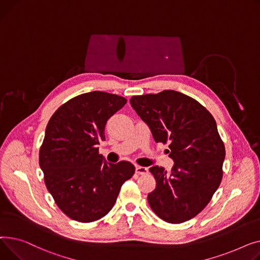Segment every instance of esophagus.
Here are the masks:
<instances>
[{
    "instance_id": "obj_1",
    "label": "esophagus",
    "mask_w": 260,
    "mask_h": 260,
    "mask_svg": "<svg viewBox=\"0 0 260 260\" xmlns=\"http://www.w3.org/2000/svg\"><path fill=\"white\" fill-rule=\"evenodd\" d=\"M135 172H136L137 174L145 175V174H147V173H148V169H147V168H145V167H140V166H137V167H135Z\"/></svg>"
}]
</instances>
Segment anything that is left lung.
<instances>
[{
    "mask_svg": "<svg viewBox=\"0 0 260 260\" xmlns=\"http://www.w3.org/2000/svg\"><path fill=\"white\" fill-rule=\"evenodd\" d=\"M132 108L148 125L156 143H168L174 166L149 171L156 180L148 203L170 223L187 221L202 212L218 189L225 156L212 114L194 99L174 90L132 96Z\"/></svg>",
    "mask_w": 260,
    "mask_h": 260,
    "instance_id": "8db88e82",
    "label": "left lung"
}]
</instances>
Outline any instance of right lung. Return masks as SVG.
<instances>
[{
	"instance_id": "obj_1",
	"label": "right lung",
	"mask_w": 260,
	"mask_h": 260,
	"mask_svg": "<svg viewBox=\"0 0 260 260\" xmlns=\"http://www.w3.org/2000/svg\"><path fill=\"white\" fill-rule=\"evenodd\" d=\"M126 103L102 91L84 93L60 106L46 127L40 167L55 204L73 220L104 217L135 172L129 161L107 162L98 148L105 141L107 120Z\"/></svg>"
}]
</instances>
